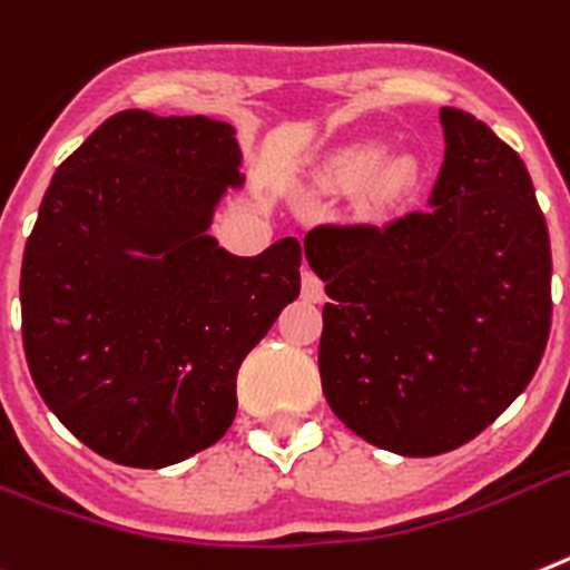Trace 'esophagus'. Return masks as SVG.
<instances>
[{"label":"esophagus","mask_w":570,"mask_h":570,"mask_svg":"<svg viewBox=\"0 0 570 570\" xmlns=\"http://www.w3.org/2000/svg\"><path fill=\"white\" fill-rule=\"evenodd\" d=\"M301 295L307 301H313V304H318V301H324V284L322 277L315 275L309 266H304V272H301Z\"/></svg>","instance_id":"1"}]
</instances>
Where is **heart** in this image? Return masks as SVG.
<instances>
[{
	"mask_svg": "<svg viewBox=\"0 0 570 570\" xmlns=\"http://www.w3.org/2000/svg\"><path fill=\"white\" fill-rule=\"evenodd\" d=\"M385 150L380 145H358L353 150L342 153L333 165V179L338 181H356V179H365L371 170H376V165L382 161ZM414 174H411V167L405 165L403 159L389 161L385 167H380V174H376V190L380 196L391 199V196L403 194L405 188L411 185Z\"/></svg>",
	"mask_w": 570,
	"mask_h": 570,
	"instance_id": "obj_1",
	"label": "heart"
}]
</instances>
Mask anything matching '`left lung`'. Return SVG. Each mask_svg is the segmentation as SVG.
<instances>
[{
    "instance_id": "1",
    "label": "left lung",
    "mask_w": 570,
    "mask_h": 570,
    "mask_svg": "<svg viewBox=\"0 0 570 570\" xmlns=\"http://www.w3.org/2000/svg\"><path fill=\"white\" fill-rule=\"evenodd\" d=\"M429 208L304 237L324 304L318 371L351 432L405 458L481 434L528 389L551 333V240L519 153L440 109Z\"/></svg>"
}]
</instances>
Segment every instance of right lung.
Returning <instances> with one entry per match:
<instances>
[{"label": "right lung", "instance_id": "1", "mask_svg": "<svg viewBox=\"0 0 570 570\" xmlns=\"http://www.w3.org/2000/svg\"><path fill=\"white\" fill-rule=\"evenodd\" d=\"M226 121L124 109L51 176L22 255L28 371L107 461L161 470L237 414V371L301 293V243L237 257L208 234L240 188Z\"/></svg>", "mask_w": 570, "mask_h": 570}]
</instances>
